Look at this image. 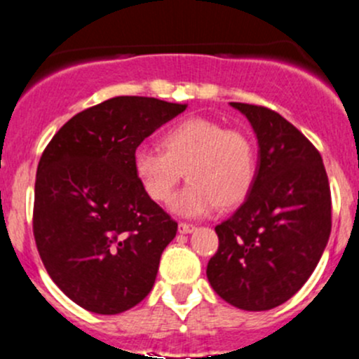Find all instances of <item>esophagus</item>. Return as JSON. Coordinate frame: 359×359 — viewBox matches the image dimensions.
Returning <instances> with one entry per match:
<instances>
[{
	"label": "esophagus",
	"mask_w": 359,
	"mask_h": 359,
	"mask_svg": "<svg viewBox=\"0 0 359 359\" xmlns=\"http://www.w3.org/2000/svg\"><path fill=\"white\" fill-rule=\"evenodd\" d=\"M194 229H196V227H194L193 224H186V222L179 224V233L180 234H191V233H194Z\"/></svg>",
	"instance_id": "obj_1"
}]
</instances>
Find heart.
I'll return each mask as SVG.
<instances>
[{"instance_id": "1", "label": "heart", "mask_w": 359, "mask_h": 359, "mask_svg": "<svg viewBox=\"0 0 359 359\" xmlns=\"http://www.w3.org/2000/svg\"><path fill=\"white\" fill-rule=\"evenodd\" d=\"M163 149L139 146L133 172L151 200L166 201L186 170L191 180L170 201L184 217H200L217 205L233 206L248 194L255 177V147L238 128H226L210 118H187L170 126Z\"/></svg>"}]
</instances>
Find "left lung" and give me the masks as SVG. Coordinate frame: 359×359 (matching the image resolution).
<instances>
[{
  "label": "left lung",
  "instance_id": "8db88e82",
  "mask_svg": "<svg viewBox=\"0 0 359 359\" xmlns=\"http://www.w3.org/2000/svg\"><path fill=\"white\" fill-rule=\"evenodd\" d=\"M252 125L259 161L247 200L215 227L219 250L206 278L245 311L281 306L320 262L332 231V198L316 147L283 116L231 102Z\"/></svg>",
  "mask_w": 359,
  "mask_h": 359
}]
</instances>
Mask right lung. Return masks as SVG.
<instances>
[{
    "label": "right lung",
    "instance_id": "add662e5",
    "mask_svg": "<svg viewBox=\"0 0 359 359\" xmlns=\"http://www.w3.org/2000/svg\"><path fill=\"white\" fill-rule=\"evenodd\" d=\"M186 107L114 97L72 116L43 151L36 247L53 283L83 309L119 314L153 290L177 222L144 191L133 153Z\"/></svg>",
    "mask_w": 359,
    "mask_h": 359
}]
</instances>
